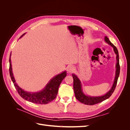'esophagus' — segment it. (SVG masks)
I'll return each instance as SVG.
<instances>
[{
  "instance_id": "esophagus-1",
  "label": "esophagus",
  "mask_w": 130,
  "mask_h": 130,
  "mask_svg": "<svg viewBox=\"0 0 130 130\" xmlns=\"http://www.w3.org/2000/svg\"><path fill=\"white\" fill-rule=\"evenodd\" d=\"M75 68L73 66H69L67 67V71L69 73H72L74 72Z\"/></svg>"
}]
</instances>
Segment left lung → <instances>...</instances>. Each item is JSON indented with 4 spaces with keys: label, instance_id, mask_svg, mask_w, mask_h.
<instances>
[{
    "label": "left lung",
    "instance_id": "8db88e82",
    "mask_svg": "<svg viewBox=\"0 0 130 130\" xmlns=\"http://www.w3.org/2000/svg\"><path fill=\"white\" fill-rule=\"evenodd\" d=\"M105 41L106 43H107L108 44L111 45L113 48L114 52L115 53L116 55V74H115V77L114 80L113 84L112 85V87L104 95L101 96H90L88 95H86L82 90V85L81 82L78 77L75 74H72V76L74 80L73 83V88L75 93V98L81 103H83L85 105H93L96 104H98L101 102L109 98L113 94L114 90H115L118 78L119 76L120 73V66H119V53L118 51L117 48L112 43L110 42L107 36L105 37Z\"/></svg>",
    "mask_w": 130,
    "mask_h": 130
}]
</instances>
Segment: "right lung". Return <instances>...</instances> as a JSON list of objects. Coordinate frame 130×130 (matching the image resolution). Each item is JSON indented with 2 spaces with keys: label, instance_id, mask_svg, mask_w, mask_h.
<instances>
[{
  "label": "right lung",
  "instance_id": "obj_1",
  "mask_svg": "<svg viewBox=\"0 0 130 130\" xmlns=\"http://www.w3.org/2000/svg\"><path fill=\"white\" fill-rule=\"evenodd\" d=\"M25 34V33L22 35L19 38H22ZM11 56V53L9 58V72L10 77L15 89H17L18 93L22 98L26 101L37 104H46L55 99L58 93L59 86H60L62 80L67 76L66 71H64L58 74L51 78L48 82V83L45 85L44 88L40 90V91L36 92H27L22 89L15 81L13 76L12 68Z\"/></svg>",
  "mask_w": 130,
  "mask_h": 130
}]
</instances>
